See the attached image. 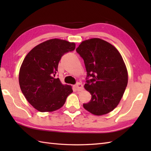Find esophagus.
I'll list each match as a JSON object with an SVG mask.
<instances>
[{
  "label": "esophagus",
  "instance_id": "esophagus-1",
  "mask_svg": "<svg viewBox=\"0 0 151 151\" xmlns=\"http://www.w3.org/2000/svg\"><path fill=\"white\" fill-rule=\"evenodd\" d=\"M74 88L75 89L76 91H82L83 90V85L81 84V83H78V84H76L75 86H74Z\"/></svg>",
  "mask_w": 151,
  "mask_h": 151
}]
</instances>
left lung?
<instances>
[{
  "label": "left lung",
  "instance_id": "obj_1",
  "mask_svg": "<svg viewBox=\"0 0 151 151\" xmlns=\"http://www.w3.org/2000/svg\"><path fill=\"white\" fill-rule=\"evenodd\" d=\"M76 50L87 71L84 88L91 95V101L83 106L98 116L108 114L117 106L128 84L123 58L114 45L99 38L83 41ZM89 76L92 79L88 80Z\"/></svg>",
  "mask_w": 151,
  "mask_h": 151
}]
</instances>
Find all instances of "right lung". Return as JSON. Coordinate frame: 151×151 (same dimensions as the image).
<instances>
[{
    "instance_id": "add662e5",
    "label": "right lung",
    "mask_w": 151,
    "mask_h": 151,
    "mask_svg": "<svg viewBox=\"0 0 151 151\" xmlns=\"http://www.w3.org/2000/svg\"><path fill=\"white\" fill-rule=\"evenodd\" d=\"M75 43L51 39L34 47L24 58L19 70V86L27 101L37 110H58L73 92L71 86L62 84L54 76L61 58L75 50Z\"/></svg>"
}]
</instances>
